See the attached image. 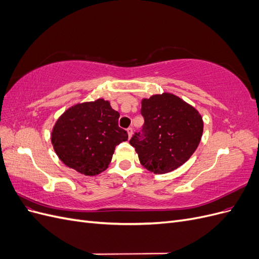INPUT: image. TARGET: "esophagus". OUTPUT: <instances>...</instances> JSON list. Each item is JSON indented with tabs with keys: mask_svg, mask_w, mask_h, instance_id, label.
I'll list each match as a JSON object with an SVG mask.
<instances>
[{
	"mask_svg": "<svg viewBox=\"0 0 259 259\" xmlns=\"http://www.w3.org/2000/svg\"><path fill=\"white\" fill-rule=\"evenodd\" d=\"M127 134H128V138H131L132 135H133V128L132 127L127 128Z\"/></svg>",
	"mask_w": 259,
	"mask_h": 259,
	"instance_id": "1",
	"label": "esophagus"
}]
</instances>
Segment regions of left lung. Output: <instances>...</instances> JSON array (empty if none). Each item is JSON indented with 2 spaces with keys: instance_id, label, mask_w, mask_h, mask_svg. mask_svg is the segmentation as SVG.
<instances>
[{
  "instance_id": "obj_1",
  "label": "left lung",
  "mask_w": 259,
  "mask_h": 259,
  "mask_svg": "<svg viewBox=\"0 0 259 259\" xmlns=\"http://www.w3.org/2000/svg\"><path fill=\"white\" fill-rule=\"evenodd\" d=\"M143 130L130 144L142 165L154 174H165L189 160L203 133L201 114L173 94L154 95L142 101Z\"/></svg>"
}]
</instances>
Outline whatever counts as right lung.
<instances>
[{
  "mask_svg": "<svg viewBox=\"0 0 259 259\" xmlns=\"http://www.w3.org/2000/svg\"><path fill=\"white\" fill-rule=\"evenodd\" d=\"M119 117L104 99L69 108L52 132L55 152L81 174H99L108 167L115 147L128 138L127 132L119 127Z\"/></svg>",
  "mask_w": 259,
  "mask_h": 259,
  "instance_id": "obj_1",
  "label": "right lung"
}]
</instances>
